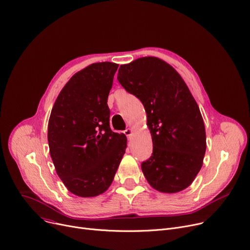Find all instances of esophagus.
Instances as JSON below:
<instances>
[{"label":"esophagus","mask_w":250,"mask_h":250,"mask_svg":"<svg viewBox=\"0 0 250 250\" xmlns=\"http://www.w3.org/2000/svg\"><path fill=\"white\" fill-rule=\"evenodd\" d=\"M132 132H133V130H132L131 128H128V129H126V130L124 131V134H125V135H126L128 138H130L131 135H132Z\"/></svg>","instance_id":"obj_1"}]
</instances>
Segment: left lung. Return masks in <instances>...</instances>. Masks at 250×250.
I'll return each mask as SVG.
<instances>
[{"instance_id": "obj_1", "label": "left lung", "mask_w": 250, "mask_h": 250, "mask_svg": "<svg viewBox=\"0 0 250 250\" xmlns=\"http://www.w3.org/2000/svg\"><path fill=\"white\" fill-rule=\"evenodd\" d=\"M117 79L147 114L153 153L141 168L158 191L187 188L201 169L206 134L199 107L176 70L156 57L121 65Z\"/></svg>"}]
</instances>
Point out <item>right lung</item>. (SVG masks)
I'll return each instance as SVG.
<instances>
[{"instance_id":"1","label":"right lung","mask_w":250,"mask_h":250,"mask_svg":"<svg viewBox=\"0 0 250 250\" xmlns=\"http://www.w3.org/2000/svg\"><path fill=\"white\" fill-rule=\"evenodd\" d=\"M118 64L94 63L64 86L48 124L50 155L57 174L73 194L93 197L111 185L127 138L110 128L107 104Z\"/></svg>"}]
</instances>
